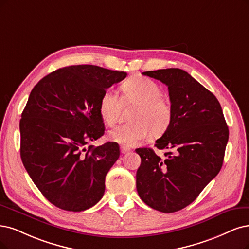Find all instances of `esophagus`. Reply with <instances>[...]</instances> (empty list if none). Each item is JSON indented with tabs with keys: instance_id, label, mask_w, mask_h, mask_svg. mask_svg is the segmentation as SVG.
Returning a JSON list of instances; mask_svg holds the SVG:
<instances>
[{
	"instance_id": "obj_1",
	"label": "esophagus",
	"mask_w": 249,
	"mask_h": 249,
	"mask_svg": "<svg viewBox=\"0 0 249 249\" xmlns=\"http://www.w3.org/2000/svg\"><path fill=\"white\" fill-rule=\"evenodd\" d=\"M120 150H121V153L122 154H127V153H129L131 150L129 149V148H127V146H121V149H120Z\"/></svg>"
}]
</instances>
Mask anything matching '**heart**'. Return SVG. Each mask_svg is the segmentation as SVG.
<instances>
[{
    "mask_svg": "<svg viewBox=\"0 0 249 249\" xmlns=\"http://www.w3.org/2000/svg\"><path fill=\"white\" fill-rule=\"evenodd\" d=\"M123 105L136 107L130 116L132 123L116 127L108 133V139L133 146L145 141L153 132L159 135L166 131L172 121V107L163 98L161 88L150 79L132 77L121 85ZM99 115L104 123L113 126L121 109V100L112 89L106 90L99 99Z\"/></svg>",
    "mask_w": 249,
    "mask_h": 249,
    "instance_id": "1",
    "label": "heart"
}]
</instances>
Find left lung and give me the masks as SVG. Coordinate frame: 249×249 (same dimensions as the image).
<instances>
[{
  "instance_id": "left-lung-1",
  "label": "left lung",
  "mask_w": 249,
  "mask_h": 249,
  "mask_svg": "<svg viewBox=\"0 0 249 249\" xmlns=\"http://www.w3.org/2000/svg\"><path fill=\"white\" fill-rule=\"evenodd\" d=\"M168 87L172 121L152 149L140 148L136 190L146 205L176 213L194 201L223 166L229 128L217 98L180 69L144 71Z\"/></svg>"
}]
</instances>
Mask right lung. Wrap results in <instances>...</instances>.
<instances>
[{
  "label": "right lung",
  "instance_id": "add662e5",
  "mask_svg": "<svg viewBox=\"0 0 249 249\" xmlns=\"http://www.w3.org/2000/svg\"><path fill=\"white\" fill-rule=\"evenodd\" d=\"M126 76L80 64L52 71L33 88L19 123L20 157L36 188L56 207L77 213L103 198L119 144H86L105 133L101 94Z\"/></svg>",
  "mask_w": 249,
  "mask_h": 249
}]
</instances>
